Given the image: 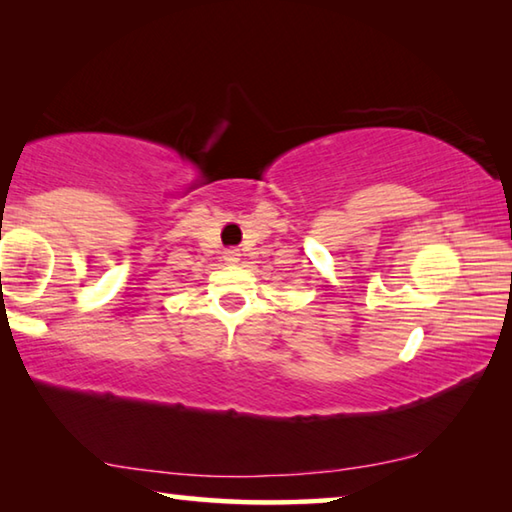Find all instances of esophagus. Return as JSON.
Masks as SVG:
<instances>
[{"mask_svg":"<svg viewBox=\"0 0 512 512\" xmlns=\"http://www.w3.org/2000/svg\"><path fill=\"white\" fill-rule=\"evenodd\" d=\"M223 259H225V262H228V264L239 262V250H237V248H228V250H225V253H223Z\"/></svg>","mask_w":512,"mask_h":512,"instance_id":"1","label":"esophagus"}]
</instances>
